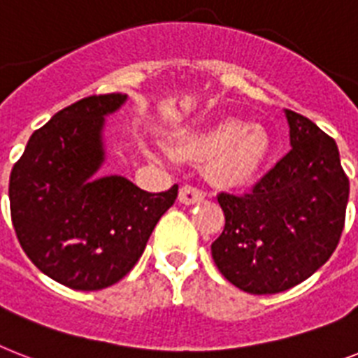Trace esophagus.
<instances>
[{"label":"esophagus","instance_id":"1","mask_svg":"<svg viewBox=\"0 0 358 358\" xmlns=\"http://www.w3.org/2000/svg\"><path fill=\"white\" fill-rule=\"evenodd\" d=\"M178 200H180V202H182V204H185V206L200 204V202L204 200V193H202L200 189L193 187V185H184V187L180 189Z\"/></svg>","mask_w":358,"mask_h":358}]
</instances>
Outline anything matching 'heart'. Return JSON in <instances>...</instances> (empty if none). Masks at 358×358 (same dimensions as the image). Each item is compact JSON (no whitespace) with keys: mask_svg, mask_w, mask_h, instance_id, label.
<instances>
[{"mask_svg":"<svg viewBox=\"0 0 358 358\" xmlns=\"http://www.w3.org/2000/svg\"><path fill=\"white\" fill-rule=\"evenodd\" d=\"M178 152L189 162L209 164V174L220 187L243 189L266 167L272 141L263 127L229 117L189 134L180 141Z\"/></svg>","mask_w":358,"mask_h":358,"instance_id":"1","label":"heart"}]
</instances>
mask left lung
Masks as SVG:
<instances>
[{
  "instance_id": "obj_1",
  "label": "left lung",
  "mask_w": 358,
  "mask_h": 358,
  "mask_svg": "<svg viewBox=\"0 0 358 358\" xmlns=\"http://www.w3.org/2000/svg\"><path fill=\"white\" fill-rule=\"evenodd\" d=\"M289 154L245 196L220 193L224 231L211 245L220 274L250 294L283 292L329 259L344 229L350 180L335 139L285 110Z\"/></svg>"
}]
</instances>
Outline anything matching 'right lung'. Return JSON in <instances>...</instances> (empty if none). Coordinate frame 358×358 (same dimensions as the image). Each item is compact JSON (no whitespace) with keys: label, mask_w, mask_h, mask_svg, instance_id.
<instances>
[{"label":"right lung","mask_w":358,"mask_h":358,"mask_svg":"<svg viewBox=\"0 0 358 358\" xmlns=\"http://www.w3.org/2000/svg\"><path fill=\"white\" fill-rule=\"evenodd\" d=\"M127 99L92 95L55 113L10 173V217L23 252L69 289L101 290L123 280L178 196V185L147 193L119 174L99 176L104 123Z\"/></svg>","instance_id":"add662e5"}]
</instances>
